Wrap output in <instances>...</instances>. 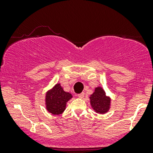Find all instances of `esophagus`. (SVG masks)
<instances>
[{
	"label": "esophagus",
	"instance_id": "34e87169",
	"mask_svg": "<svg viewBox=\"0 0 153 153\" xmlns=\"http://www.w3.org/2000/svg\"><path fill=\"white\" fill-rule=\"evenodd\" d=\"M78 97L80 98H83L84 97V92H82V93H80L78 95Z\"/></svg>",
	"mask_w": 153,
	"mask_h": 153
}]
</instances>
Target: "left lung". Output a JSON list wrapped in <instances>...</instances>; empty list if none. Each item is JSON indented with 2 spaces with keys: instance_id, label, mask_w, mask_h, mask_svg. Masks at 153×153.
Returning <instances> with one entry per match:
<instances>
[{
  "instance_id": "obj_1",
  "label": "left lung",
  "mask_w": 153,
  "mask_h": 153,
  "mask_svg": "<svg viewBox=\"0 0 153 153\" xmlns=\"http://www.w3.org/2000/svg\"><path fill=\"white\" fill-rule=\"evenodd\" d=\"M90 104L95 112L104 114L109 111L110 108L111 99L106 96L105 91L102 87L95 88V92L89 97Z\"/></svg>"
}]
</instances>
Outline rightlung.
Here are the masks:
<instances>
[{
  "label": "right lung",
  "instance_id": "obj_1",
  "mask_svg": "<svg viewBox=\"0 0 153 153\" xmlns=\"http://www.w3.org/2000/svg\"><path fill=\"white\" fill-rule=\"evenodd\" d=\"M72 98V94L65 92L60 84H55L47 91L45 97L47 110L53 115H60L65 110L67 103Z\"/></svg>",
  "mask_w": 153,
  "mask_h": 153
}]
</instances>
